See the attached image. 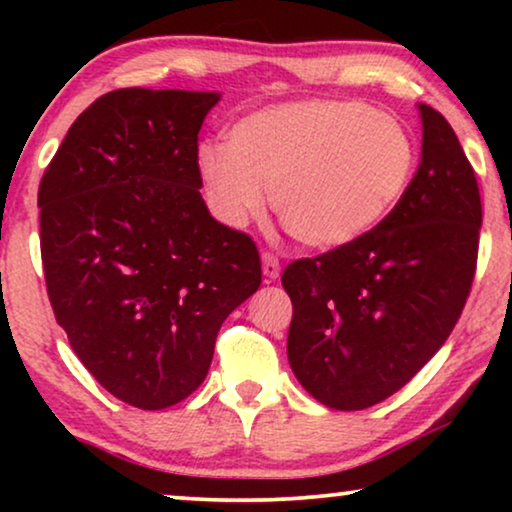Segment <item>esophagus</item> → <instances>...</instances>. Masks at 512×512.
Wrapping results in <instances>:
<instances>
[{
  "label": "esophagus",
  "instance_id": "34e87169",
  "mask_svg": "<svg viewBox=\"0 0 512 512\" xmlns=\"http://www.w3.org/2000/svg\"><path fill=\"white\" fill-rule=\"evenodd\" d=\"M279 272H282L279 258L275 254H263V275H265V279L275 282V279L279 277Z\"/></svg>",
  "mask_w": 512,
  "mask_h": 512
}]
</instances>
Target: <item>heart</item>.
Segmentation results:
<instances>
[{"mask_svg":"<svg viewBox=\"0 0 512 512\" xmlns=\"http://www.w3.org/2000/svg\"><path fill=\"white\" fill-rule=\"evenodd\" d=\"M415 144L394 116L354 102H296L256 111L207 144L198 172L216 216L240 228L272 191L293 240L338 249L373 230L410 184Z\"/></svg>","mask_w":512,"mask_h":512,"instance_id":"obj_1","label":"heart"}]
</instances>
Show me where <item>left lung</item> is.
<instances>
[{
  "label": "left lung",
  "instance_id": "left-lung-1",
  "mask_svg": "<svg viewBox=\"0 0 512 512\" xmlns=\"http://www.w3.org/2000/svg\"><path fill=\"white\" fill-rule=\"evenodd\" d=\"M422 163L396 207L345 247L286 265V352L310 396L363 410L405 387L450 338L478 265L480 188L452 125L419 104Z\"/></svg>",
  "mask_w": 512,
  "mask_h": 512
}]
</instances>
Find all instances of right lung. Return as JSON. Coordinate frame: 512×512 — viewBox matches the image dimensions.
Wrapping results in <instances>:
<instances>
[{
    "instance_id": "1",
    "label": "right lung",
    "mask_w": 512,
    "mask_h": 512,
    "mask_svg": "<svg viewBox=\"0 0 512 512\" xmlns=\"http://www.w3.org/2000/svg\"><path fill=\"white\" fill-rule=\"evenodd\" d=\"M216 102L111 90L72 123L39 184L55 319L88 373L142 410L200 387L221 324L261 286L256 242L200 195L198 132Z\"/></svg>"
}]
</instances>
